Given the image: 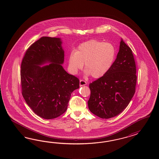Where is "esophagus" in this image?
<instances>
[{
  "label": "esophagus",
  "instance_id": "34e87169",
  "mask_svg": "<svg viewBox=\"0 0 159 159\" xmlns=\"http://www.w3.org/2000/svg\"><path fill=\"white\" fill-rule=\"evenodd\" d=\"M87 82L83 80H80V86H85L86 85Z\"/></svg>",
  "mask_w": 159,
  "mask_h": 159
}]
</instances>
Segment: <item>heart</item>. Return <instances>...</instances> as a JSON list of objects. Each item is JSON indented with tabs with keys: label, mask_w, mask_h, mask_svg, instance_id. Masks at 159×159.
<instances>
[{
	"label": "heart",
	"mask_w": 159,
	"mask_h": 159,
	"mask_svg": "<svg viewBox=\"0 0 159 159\" xmlns=\"http://www.w3.org/2000/svg\"><path fill=\"white\" fill-rule=\"evenodd\" d=\"M116 54V49L111 43L95 39L89 40L80 44L76 51L69 55V71L73 75L77 74L84 63L86 76L100 78L111 69Z\"/></svg>",
	"instance_id": "b5f03b06"
}]
</instances>
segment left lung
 I'll list each match as a JSON object with an SVG mask.
<instances>
[{"label": "left lung", "instance_id": "8db88e82", "mask_svg": "<svg viewBox=\"0 0 159 159\" xmlns=\"http://www.w3.org/2000/svg\"><path fill=\"white\" fill-rule=\"evenodd\" d=\"M136 72L132 51L121 39L119 52L110 70L89 84V110L103 119L119 115L135 94Z\"/></svg>", "mask_w": 159, "mask_h": 159}]
</instances>
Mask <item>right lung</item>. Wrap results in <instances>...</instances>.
I'll use <instances>...</instances> for the list:
<instances>
[{
    "label": "right lung",
    "mask_w": 159,
    "mask_h": 159,
    "mask_svg": "<svg viewBox=\"0 0 159 159\" xmlns=\"http://www.w3.org/2000/svg\"><path fill=\"white\" fill-rule=\"evenodd\" d=\"M62 44L60 38L41 37L28 48L21 65L24 100L35 114L46 120L66 111L71 94L79 88V80L62 65L65 56Z\"/></svg>",
    "instance_id": "add662e5"
}]
</instances>
